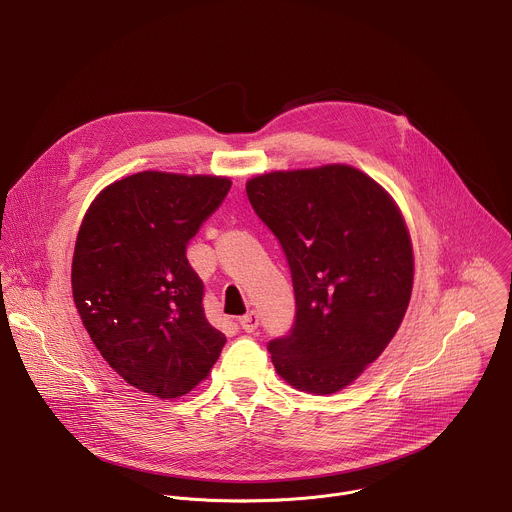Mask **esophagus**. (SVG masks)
Returning a JSON list of instances; mask_svg holds the SVG:
<instances>
[{
	"mask_svg": "<svg viewBox=\"0 0 512 512\" xmlns=\"http://www.w3.org/2000/svg\"><path fill=\"white\" fill-rule=\"evenodd\" d=\"M239 326L245 330V332H255L259 328V316L257 312H249L245 314L243 318H239Z\"/></svg>",
	"mask_w": 512,
	"mask_h": 512,
	"instance_id": "obj_1",
	"label": "esophagus"
}]
</instances>
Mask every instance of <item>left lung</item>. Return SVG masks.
I'll use <instances>...</instances> for the list:
<instances>
[{
	"label": "left lung",
	"instance_id": "obj_1",
	"mask_svg": "<svg viewBox=\"0 0 512 512\" xmlns=\"http://www.w3.org/2000/svg\"><path fill=\"white\" fill-rule=\"evenodd\" d=\"M247 196L279 241L296 294L291 330L267 344L294 389L350 385L395 336L413 287V251L391 196L350 166L271 172Z\"/></svg>",
	"mask_w": 512,
	"mask_h": 512
}]
</instances>
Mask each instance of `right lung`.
I'll use <instances>...</instances> for the list:
<instances>
[{
  "instance_id": "obj_1",
  "label": "right lung",
  "mask_w": 512,
  "mask_h": 512,
  "mask_svg": "<svg viewBox=\"0 0 512 512\" xmlns=\"http://www.w3.org/2000/svg\"><path fill=\"white\" fill-rule=\"evenodd\" d=\"M229 190V178L139 172L107 186L83 218L72 298L109 367L143 393L186 395L227 342L204 316L186 249Z\"/></svg>"
}]
</instances>
